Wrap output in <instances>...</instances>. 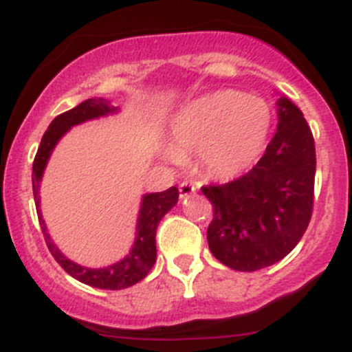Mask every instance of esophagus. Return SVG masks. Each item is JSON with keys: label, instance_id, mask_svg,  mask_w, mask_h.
Here are the masks:
<instances>
[{"label": "esophagus", "instance_id": "esophagus-1", "mask_svg": "<svg viewBox=\"0 0 352 352\" xmlns=\"http://www.w3.org/2000/svg\"><path fill=\"white\" fill-rule=\"evenodd\" d=\"M179 192H180V198H188V196H191L192 192H196V188L189 182H180L179 184Z\"/></svg>", "mask_w": 352, "mask_h": 352}]
</instances>
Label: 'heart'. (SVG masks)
I'll use <instances>...</instances> for the list:
<instances>
[{
    "label": "heart",
    "instance_id": "obj_1",
    "mask_svg": "<svg viewBox=\"0 0 352 352\" xmlns=\"http://www.w3.org/2000/svg\"><path fill=\"white\" fill-rule=\"evenodd\" d=\"M272 112L265 100L236 91H215L192 101L175 117L170 161L198 154L217 177L242 173L258 160L270 133Z\"/></svg>",
    "mask_w": 352,
    "mask_h": 352
}]
</instances>
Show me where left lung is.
Instances as JSON below:
<instances>
[{
	"mask_svg": "<svg viewBox=\"0 0 352 352\" xmlns=\"http://www.w3.org/2000/svg\"><path fill=\"white\" fill-rule=\"evenodd\" d=\"M278 124L251 172L201 192L214 207L207 240L212 254L239 272L280 261L305 233L314 205L316 147L302 110L277 100Z\"/></svg>",
	"mask_w": 352,
	"mask_h": 352,
	"instance_id": "obj_1",
	"label": "left lung"
}]
</instances>
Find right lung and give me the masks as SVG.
Returning a JSON list of instances; mask_svg holds the SVG:
<instances>
[{"label":"right lung","instance_id":"obj_1","mask_svg":"<svg viewBox=\"0 0 352 352\" xmlns=\"http://www.w3.org/2000/svg\"><path fill=\"white\" fill-rule=\"evenodd\" d=\"M116 112L117 107L110 105V101L103 100V98H91V100L82 101L80 105H77L75 109L58 116L50 122L49 129H47L45 135L42 137V142H40V147H38V153L34 156L33 163L34 204H36L38 221H40V226H42L43 236H45L50 254L65 268L66 274H69L74 278L80 280V283L87 284V286L100 287V289H126V287L133 286V284L140 283L142 278L151 272V268L156 263L157 224H160V221L163 219V215L166 212H170L175 207L177 199H179V189L175 186L166 189V191L148 192V195L142 196L135 243H133L131 251H129V254L126 258L113 263L110 267H82V265H77L75 261L66 258L59 251L58 245L52 242L50 235L47 233V226L42 217V212H40V182H42L43 172H45V166L50 160V154H52L54 147L58 145V142L68 133V129H72L77 124H82L85 121H91V119L105 117L109 113Z\"/></svg>","mask_w":352,"mask_h":352}]
</instances>
